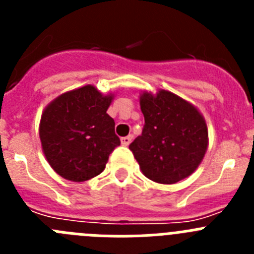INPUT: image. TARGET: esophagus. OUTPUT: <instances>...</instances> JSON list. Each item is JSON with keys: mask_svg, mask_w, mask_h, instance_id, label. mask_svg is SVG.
<instances>
[{"mask_svg": "<svg viewBox=\"0 0 254 254\" xmlns=\"http://www.w3.org/2000/svg\"><path fill=\"white\" fill-rule=\"evenodd\" d=\"M132 138H133V136H132V134H129V136H126V137L121 138V142H122L123 146H128L129 143H131Z\"/></svg>", "mask_w": 254, "mask_h": 254, "instance_id": "1", "label": "esophagus"}]
</instances>
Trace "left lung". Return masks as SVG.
<instances>
[{"label":"left lung","instance_id":"1","mask_svg":"<svg viewBox=\"0 0 254 254\" xmlns=\"http://www.w3.org/2000/svg\"><path fill=\"white\" fill-rule=\"evenodd\" d=\"M142 133L129 145L145 177L173 185L190 176L207 150V127L196 108L176 94L143 93Z\"/></svg>","mask_w":254,"mask_h":254}]
</instances>
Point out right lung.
<instances>
[{
  "label": "right lung",
  "instance_id": "1",
  "mask_svg": "<svg viewBox=\"0 0 254 254\" xmlns=\"http://www.w3.org/2000/svg\"><path fill=\"white\" fill-rule=\"evenodd\" d=\"M112 96L91 85L62 94L42 114L39 136L47 160L64 179L84 182L104 170L121 145L108 116Z\"/></svg>",
  "mask_w": 254,
  "mask_h": 254
}]
</instances>
